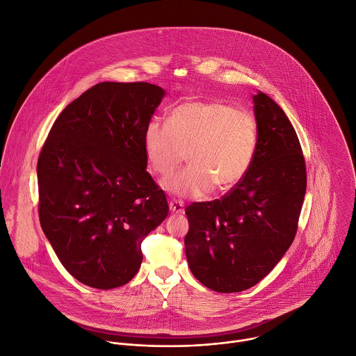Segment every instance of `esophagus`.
I'll return each mask as SVG.
<instances>
[{
    "label": "esophagus",
    "mask_w": 356,
    "mask_h": 356,
    "mask_svg": "<svg viewBox=\"0 0 356 356\" xmlns=\"http://www.w3.org/2000/svg\"><path fill=\"white\" fill-rule=\"evenodd\" d=\"M170 210L174 213V214H184L185 213V207H184V203L181 200H175L172 199L170 202Z\"/></svg>",
    "instance_id": "1"
}]
</instances>
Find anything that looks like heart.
I'll return each instance as SVG.
<instances>
[{
    "mask_svg": "<svg viewBox=\"0 0 356 356\" xmlns=\"http://www.w3.org/2000/svg\"><path fill=\"white\" fill-rule=\"evenodd\" d=\"M258 127L244 111L220 101H191L171 111L167 125L150 121L143 132L146 159L161 177L171 175L186 160L191 165L164 181L178 196L229 191L252 165Z\"/></svg>",
    "mask_w": 356,
    "mask_h": 356,
    "instance_id": "1",
    "label": "heart"
}]
</instances>
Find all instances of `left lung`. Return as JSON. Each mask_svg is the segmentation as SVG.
<instances>
[{"label": "left lung", "mask_w": 356, "mask_h": 356, "mask_svg": "<svg viewBox=\"0 0 356 356\" xmlns=\"http://www.w3.org/2000/svg\"><path fill=\"white\" fill-rule=\"evenodd\" d=\"M257 153L243 181L221 199L185 209L186 259L217 293H238L264 279L291 245L307 191L302 149L290 120L268 95L252 97Z\"/></svg>", "instance_id": "obj_1"}]
</instances>
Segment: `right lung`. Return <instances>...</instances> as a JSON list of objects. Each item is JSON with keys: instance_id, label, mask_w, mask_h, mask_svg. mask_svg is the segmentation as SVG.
Segmentation results:
<instances>
[{"instance_id": "obj_1", "label": "right lung", "mask_w": 356, "mask_h": 356, "mask_svg": "<svg viewBox=\"0 0 356 356\" xmlns=\"http://www.w3.org/2000/svg\"><path fill=\"white\" fill-rule=\"evenodd\" d=\"M164 91L99 83L55 120L38 156L41 228L66 270L94 289L128 283L140 244L168 214L146 171L143 132Z\"/></svg>"}]
</instances>
